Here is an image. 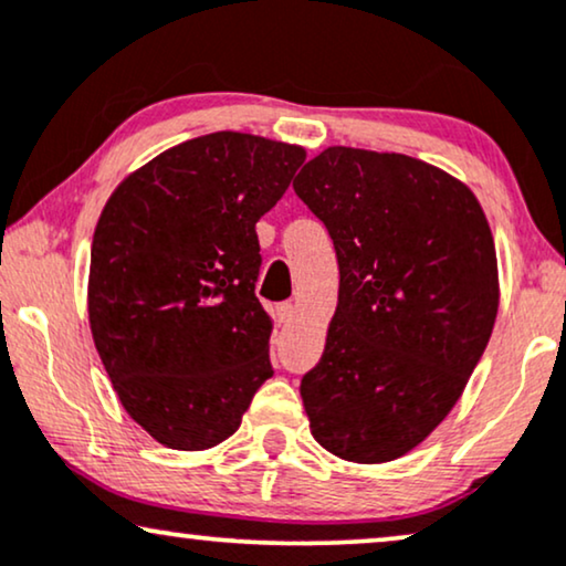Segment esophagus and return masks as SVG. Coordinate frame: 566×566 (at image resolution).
Instances as JSON below:
<instances>
[{
  "instance_id": "obj_1",
  "label": "esophagus",
  "mask_w": 566,
  "mask_h": 566,
  "mask_svg": "<svg viewBox=\"0 0 566 566\" xmlns=\"http://www.w3.org/2000/svg\"><path fill=\"white\" fill-rule=\"evenodd\" d=\"M276 315H279V323H282V326H287V323L295 321V305L282 303L276 307Z\"/></svg>"
}]
</instances>
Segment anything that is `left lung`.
<instances>
[{
  "mask_svg": "<svg viewBox=\"0 0 566 566\" xmlns=\"http://www.w3.org/2000/svg\"><path fill=\"white\" fill-rule=\"evenodd\" d=\"M292 186L338 259L326 349L300 386L311 432L344 461H396L448 417L492 336L486 214L463 180L398 153L328 147Z\"/></svg>",
  "mask_w": 566,
  "mask_h": 566,
  "instance_id": "left-lung-1",
  "label": "left lung"
}]
</instances>
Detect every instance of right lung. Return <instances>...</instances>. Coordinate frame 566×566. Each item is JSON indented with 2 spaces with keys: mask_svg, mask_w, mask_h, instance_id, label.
Listing matches in <instances>:
<instances>
[{
  "mask_svg": "<svg viewBox=\"0 0 566 566\" xmlns=\"http://www.w3.org/2000/svg\"><path fill=\"white\" fill-rule=\"evenodd\" d=\"M303 163L300 145L214 132L165 149L105 201L90 331L120 406L165 448L220 446L274 375L255 222Z\"/></svg>",
  "mask_w": 566,
  "mask_h": 566,
  "instance_id": "add662e5",
  "label": "right lung"
}]
</instances>
